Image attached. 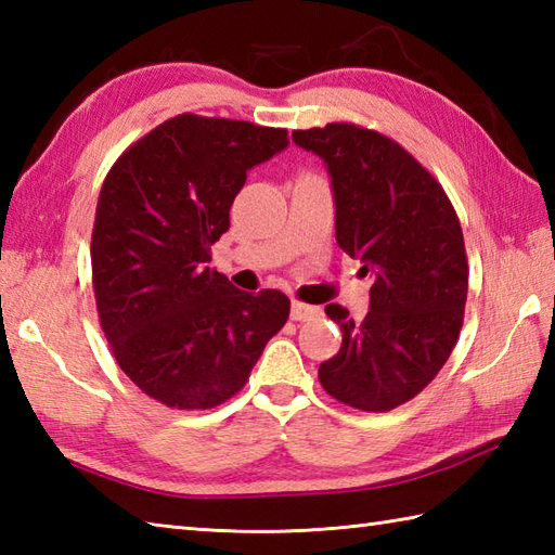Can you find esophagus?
<instances>
[{
  "label": "esophagus",
  "instance_id": "esophagus-1",
  "mask_svg": "<svg viewBox=\"0 0 555 555\" xmlns=\"http://www.w3.org/2000/svg\"><path fill=\"white\" fill-rule=\"evenodd\" d=\"M317 314H320V308H314V305H305L298 300L291 305V320H296V322H308Z\"/></svg>",
  "mask_w": 555,
  "mask_h": 555
}]
</instances>
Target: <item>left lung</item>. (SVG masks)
<instances>
[{
	"mask_svg": "<svg viewBox=\"0 0 555 555\" xmlns=\"http://www.w3.org/2000/svg\"><path fill=\"white\" fill-rule=\"evenodd\" d=\"M324 162L336 205V243L374 276L370 312L326 314L344 332L320 382L340 403L386 412L415 398L446 364L463 326L467 257L451 199L422 164L356 124L293 131Z\"/></svg>",
	"mask_w": 555,
	"mask_h": 555,
	"instance_id": "obj_1",
	"label": "left lung"
}]
</instances>
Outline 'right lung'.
<instances>
[{"label": "right lung", "mask_w": 555, "mask_h": 555, "mask_svg": "<svg viewBox=\"0 0 555 555\" xmlns=\"http://www.w3.org/2000/svg\"><path fill=\"white\" fill-rule=\"evenodd\" d=\"M288 147L286 128L179 114L140 138L102 183L92 288L114 358L140 391L209 410L245 386L291 312L211 269L247 171Z\"/></svg>", "instance_id": "add662e5"}]
</instances>
